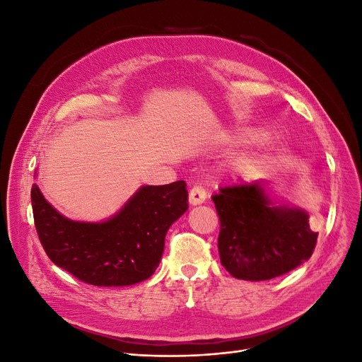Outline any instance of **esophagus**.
<instances>
[{"instance_id":"esophagus-1","label":"esophagus","mask_w":362,"mask_h":362,"mask_svg":"<svg viewBox=\"0 0 362 362\" xmlns=\"http://www.w3.org/2000/svg\"><path fill=\"white\" fill-rule=\"evenodd\" d=\"M205 198H206V193L201 187V185H194V187L189 193V202H190V205H201V204L205 202Z\"/></svg>"}]
</instances>
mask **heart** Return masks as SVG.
<instances>
[{"label":"heart","instance_id":"obj_1","mask_svg":"<svg viewBox=\"0 0 362 362\" xmlns=\"http://www.w3.org/2000/svg\"><path fill=\"white\" fill-rule=\"evenodd\" d=\"M269 140H270L269 134L264 133V131H261V133H258L257 137H255V144H257V145H264V144H267Z\"/></svg>","mask_w":362,"mask_h":362}]
</instances>
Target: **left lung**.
Segmentation results:
<instances>
[{"mask_svg": "<svg viewBox=\"0 0 362 362\" xmlns=\"http://www.w3.org/2000/svg\"><path fill=\"white\" fill-rule=\"evenodd\" d=\"M221 218L217 247L222 266L237 279L267 281L310 259L317 234L310 216L254 180L213 194Z\"/></svg>", "mask_w": 362, "mask_h": 362, "instance_id": "1", "label": "left lung"}]
</instances>
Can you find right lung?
<instances>
[{"mask_svg": "<svg viewBox=\"0 0 362 362\" xmlns=\"http://www.w3.org/2000/svg\"><path fill=\"white\" fill-rule=\"evenodd\" d=\"M187 185H141L120 210L103 222L64 217L31 187V205L40 243L54 264L96 287L134 286L158 267L164 237L187 211Z\"/></svg>", "mask_w": 362, "mask_h": 362, "instance_id": "1", "label": "right lung"}]
</instances>
